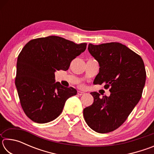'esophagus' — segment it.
<instances>
[{
	"label": "esophagus",
	"mask_w": 154,
	"mask_h": 154,
	"mask_svg": "<svg viewBox=\"0 0 154 154\" xmlns=\"http://www.w3.org/2000/svg\"><path fill=\"white\" fill-rule=\"evenodd\" d=\"M77 94L79 95V96H82V95H84L85 94V92H82V91H78Z\"/></svg>",
	"instance_id": "obj_1"
}]
</instances>
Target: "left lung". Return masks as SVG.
I'll use <instances>...</instances> for the list:
<instances>
[{
  "instance_id": "left-lung-1",
  "label": "left lung",
  "mask_w": 154,
  "mask_h": 154,
  "mask_svg": "<svg viewBox=\"0 0 154 154\" xmlns=\"http://www.w3.org/2000/svg\"><path fill=\"white\" fill-rule=\"evenodd\" d=\"M88 51L99 64L94 84H105L111 94L91 92L92 105L83 109L85 121L95 132L107 133L123 124L141 98L146 80L144 62L139 55L122 43L95 45Z\"/></svg>"
}]
</instances>
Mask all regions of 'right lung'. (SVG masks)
<instances>
[{"mask_svg": "<svg viewBox=\"0 0 154 154\" xmlns=\"http://www.w3.org/2000/svg\"><path fill=\"white\" fill-rule=\"evenodd\" d=\"M86 45L57 36L26 44L17 58L15 86L23 111L31 120L38 124L53 121L62 113L67 99L77 94L75 88L55 82L54 73L69 69Z\"/></svg>", "mask_w": 154, "mask_h": 154, "instance_id": "1", "label": "right lung"}]
</instances>
